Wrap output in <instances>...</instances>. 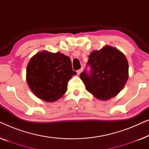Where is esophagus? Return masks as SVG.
Returning a JSON list of instances; mask_svg holds the SVG:
<instances>
[{
	"mask_svg": "<svg viewBox=\"0 0 149 149\" xmlns=\"http://www.w3.org/2000/svg\"><path fill=\"white\" fill-rule=\"evenodd\" d=\"M82 71H83V68H80V69H79L78 70H77V74H80L81 73V72H82Z\"/></svg>",
	"mask_w": 149,
	"mask_h": 149,
	"instance_id": "esophagus-1",
	"label": "esophagus"
}]
</instances>
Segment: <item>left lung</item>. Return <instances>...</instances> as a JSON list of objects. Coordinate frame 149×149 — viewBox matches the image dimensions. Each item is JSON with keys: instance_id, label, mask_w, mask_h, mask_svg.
I'll use <instances>...</instances> for the list:
<instances>
[{"instance_id": "8db88e82", "label": "left lung", "mask_w": 149, "mask_h": 149, "mask_svg": "<svg viewBox=\"0 0 149 149\" xmlns=\"http://www.w3.org/2000/svg\"><path fill=\"white\" fill-rule=\"evenodd\" d=\"M87 66L80 78L85 88L95 97L107 100L119 93L128 79V62L125 55L113 47L106 45L89 56Z\"/></svg>"}]
</instances>
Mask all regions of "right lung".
<instances>
[{
  "label": "right lung",
  "mask_w": 149,
  "mask_h": 149,
  "mask_svg": "<svg viewBox=\"0 0 149 149\" xmlns=\"http://www.w3.org/2000/svg\"><path fill=\"white\" fill-rule=\"evenodd\" d=\"M73 71L70 59L60 52L38 53L29 61L26 80L34 95L45 102L61 98L67 91V84Z\"/></svg>",
  "instance_id": "obj_1"
}]
</instances>
